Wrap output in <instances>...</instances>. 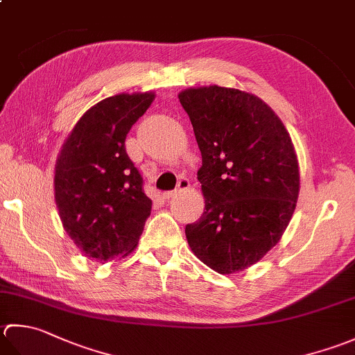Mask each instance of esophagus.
<instances>
[{
	"mask_svg": "<svg viewBox=\"0 0 355 355\" xmlns=\"http://www.w3.org/2000/svg\"><path fill=\"white\" fill-rule=\"evenodd\" d=\"M191 187V182L187 178H182L178 182V184H177V187H175V191H169V192H163V198L164 200H169V198H172V197H175L177 193H180V192H184V191H187Z\"/></svg>",
	"mask_w": 355,
	"mask_h": 355,
	"instance_id": "obj_1",
	"label": "esophagus"
}]
</instances>
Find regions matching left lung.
<instances>
[{
  "label": "left lung",
  "instance_id": "1",
  "mask_svg": "<svg viewBox=\"0 0 355 355\" xmlns=\"http://www.w3.org/2000/svg\"><path fill=\"white\" fill-rule=\"evenodd\" d=\"M201 152L205 212L186 226L192 252L218 274L261 260L286 231L300 192L289 132L259 96L201 86L178 94Z\"/></svg>",
  "mask_w": 355,
  "mask_h": 355
}]
</instances>
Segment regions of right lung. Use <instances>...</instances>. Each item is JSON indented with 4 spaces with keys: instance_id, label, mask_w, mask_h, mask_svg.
<instances>
[{
    "instance_id": "1",
    "label": "right lung",
    "mask_w": 355,
    "mask_h": 355,
    "mask_svg": "<svg viewBox=\"0 0 355 355\" xmlns=\"http://www.w3.org/2000/svg\"><path fill=\"white\" fill-rule=\"evenodd\" d=\"M154 100L155 92L104 98L86 110L61 146L55 203L66 234L92 260L129 255L150 215L152 200L124 141Z\"/></svg>"
}]
</instances>
